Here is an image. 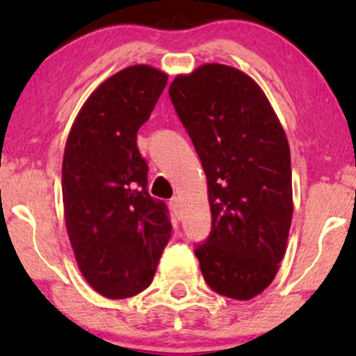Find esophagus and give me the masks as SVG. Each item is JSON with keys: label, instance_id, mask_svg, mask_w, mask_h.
Segmentation results:
<instances>
[{"label": "esophagus", "instance_id": "34e87169", "mask_svg": "<svg viewBox=\"0 0 356 356\" xmlns=\"http://www.w3.org/2000/svg\"><path fill=\"white\" fill-rule=\"evenodd\" d=\"M168 204H170V209L175 212H178L179 209H181V201H179V197H172Z\"/></svg>", "mask_w": 356, "mask_h": 356}]
</instances>
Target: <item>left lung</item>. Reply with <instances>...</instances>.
Instances as JSON below:
<instances>
[{"label":"left lung","instance_id":"obj_1","mask_svg":"<svg viewBox=\"0 0 356 356\" xmlns=\"http://www.w3.org/2000/svg\"><path fill=\"white\" fill-rule=\"evenodd\" d=\"M168 94L207 178L212 228L194 250L204 280L228 298H254L279 270L293 213L285 131L235 67L204 65L175 77Z\"/></svg>","mask_w":356,"mask_h":356}]
</instances>
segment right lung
Listing matches in <instances>:
<instances>
[{
	"mask_svg": "<svg viewBox=\"0 0 356 356\" xmlns=\"http://www.w3.org/2000/svg\"><path fill=\"white\" fill-rule=\"evenodd\" d=\"M168 76L138 65L95 89L66 140L61 189L77 266L100 295L129 298L154 280L172 236L168 207L150 197L136 139Z\"/></svg>",
	"mask_w": 356,
	"mask_h": 356,
	"instance_id": "right-lung-1",
	"label": "right lung"
}]
</instances>
